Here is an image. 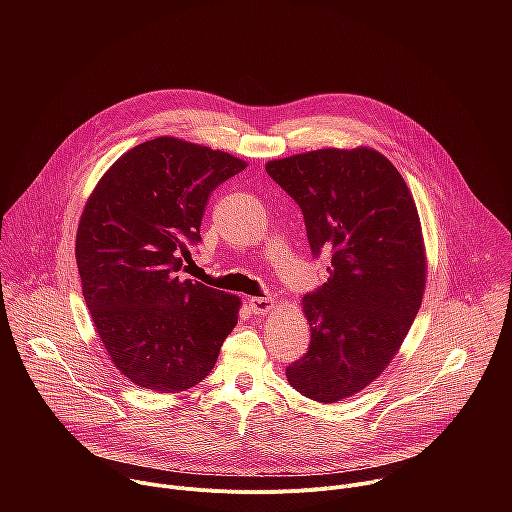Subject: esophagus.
Wrapping results in <instances>:
<instances>
[{"label": "esophagus", "instance_id": "34e87169", "mask_svg": "<svg viewBox=\"0 0 512 512\" xmlns=\"http://www.w3.org/2000/svg\"><path fill=\"white\" fill-rule=\"evenodd\" d=\"M249 308L255 312V314H267L275 308V302L271 298H261V296H255V298H249Z\"/></svg>", "mask_w": 512, "mask_h": 512}]
</instances>
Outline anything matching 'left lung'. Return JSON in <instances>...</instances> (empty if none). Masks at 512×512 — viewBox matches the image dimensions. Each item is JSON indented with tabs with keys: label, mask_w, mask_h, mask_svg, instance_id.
I'll return each instance as SVG.
<instances>
[{
	"label": "left lung",
	"mask_w": 512,
	"mask_h": 512,
	"mask_svg": "<svg viewBox=\"0 0 512 512\" xmlns=\"http://www.w3.org/2000/svg\"><path fill=\"white\" fill-rule=\"evenodd\" d=\"M304 212L312 253H330L328 281L304 296L310 348L285 369L318 403L369 387L401 348L423 300L427 257L413 194L373 148L314 150L265 164Z\"/></svg>",
	"instance_id": "8db88e82"
}]
</instances>
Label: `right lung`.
<instances>
[{
  "label": "right lung",
  "mask_w": 512,
  "mask_h": 512,
  "mask_svg": "<svg viewBox=\"0 0 512 512\" xmlns=\"http://www.w3.org/2000/svg\"><path fill=\"white\" fill-rule=\"evenodd\" d=\"M247 162L162 135L97 182L77 231L83 296L113 364L131 383L180 393L214 369L241 298L180 279L210 192Z\"/></svg>",
  "instance_id": "1"
}]
</instances>
